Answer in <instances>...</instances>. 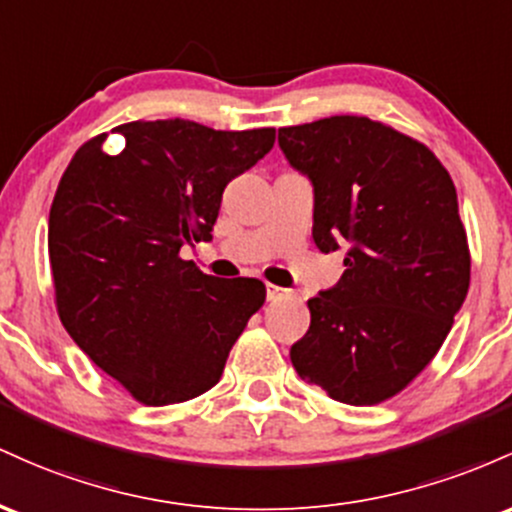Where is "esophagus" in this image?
<instances>
[{
	"mask_svg": "<svg viewBox=\"0 0 512 512\" xmlns=\"http://www.w3.org/2000/svg\"><path fill=\"white\" fill-rule=\"evenodd\" d=\"M290 295H292V290H285V287H278V285H271V283L266 285V297L271 302H280V300H285V297H290Z\"/></svg>",
	"mask_w": 512,
	"mask_h": 512,
	"instance_id": "34e87169",
	"label": "esophagus"
}]
</instances>
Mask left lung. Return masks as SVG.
I'll use <instances>...</instances> for the list:
<instances>
[{
  "instance_id": "obj_1",
  "label": "left lung",
  "mask_w": 512,
  "mask_h": 512,
  "mask_svg": "<svg viewBox=\"0 0 512 512\" xmlns=\"http://www.w3.org/2000/svg\"><path fill=\"white\" fill-rule=\"evenodd\" d=\"M278 145L314 188V244L346 249L341 280L307 302L292 367L331 399L380 404L435 358L467 297L455 183L426 145L370 118L280 128Z\"/></svg>"
}]
</instances>
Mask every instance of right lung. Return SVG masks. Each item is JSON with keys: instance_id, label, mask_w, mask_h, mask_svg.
<instances>
[{"instance_id": "1", "label": "right lung", "mask_w": 512, "mask_h": 512, "mask_svg": "<svg viewBox=\"0 0 512 512\" xmlns=\"http://www.w3.org/2000/svg\"><path fill=\"white\" fill-rule=\"evenodd\" d=\"M84 142L57 186L48 254L57 314L79 348L137 401H188L220 382L227 355L266 302L256 278L220 280L179 256L210 241L222 193L271 152L273 128L193 120L118 125Z\"/></svg>"}]
</instances>
